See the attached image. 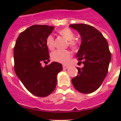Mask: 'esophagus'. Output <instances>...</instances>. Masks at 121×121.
<instances>
[{
    "label": "esophagus",
    "mask_w": 121,
    "mask_h": 121,
    "mask_svg": "<svg viewBox=\"0 0 121 121\" xmlns=\"http://www.w3.org/2000/svg\"><path fill=\"white\" fill-rule=\"evenodd\" d=\"M63 68L64 70L68 69V66H67V65H63Z\"/></svg>",
    "instance_id": "obj_1"
}]
</instances>
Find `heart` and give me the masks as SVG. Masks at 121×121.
<instances>
[{"label": "heart", "mask_w": 121, "mask_h": 121, "mask_svg": "<svg viewBox=\"0 0 121 121\" xmlns=\"http://www.w3.org/2000/svg\"><path fill=\"white\" fill-rule=\"evenodd\" d=\"M59 33L66 40L68 41V45L73 49H76L77 43L73 39L74 35L70 29L65 28L60 31ZM46 44L49 49H53L54 48V38L52 36H49L46 39ZM72 57V53L68 50H55L51 53V58L52 60L56 62L66 64L70 61Z\"/></svg>", "instance_id": "1"}]
</instances>
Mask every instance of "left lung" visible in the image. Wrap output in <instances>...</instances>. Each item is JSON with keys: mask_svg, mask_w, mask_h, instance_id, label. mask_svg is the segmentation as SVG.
Returning a JSON list of instances; mask_svg holds the SVG:
<instances>
[{"mask_svg": "<svg viewBox=\"0 0 121 121\" xmlns=\"http://www.w3.org/2000/svg\"><path fill=\"white\" fill-rule=\"evenodd\" d=\"M70 27L80 35L82 42L76 58L83 60L84 65L82 68L77 67L78 73L72 78V84L78 92L90 94L99 88L107 75L111 60L109 45L102 34L93 26L76 24Z\"/></svg>", "mask_w": 121, "mask_h": 121, "instance_id": "obj_1", "label": "left lung"}]
</instances>
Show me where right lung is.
I'll use <instances>...</instances> for the list:
<instances>
[{
    "mask_svg": "<svg viewBox=\"0 0 121 121\" xmlns=\"http://www.w3.org/2000/svg\"><path fill=\"white\" fill-rule=\"evenodd\" d=\"M55 27L33 25L22 32L14 48V70L24 86L38 97H46L55 90L57 75L62 65L53 61L43 67V61H49L47 38Z\"/></svg>",
    "mask_w": 121,
    "mask_h": 121,
    "instance_id": "1",
    "label": "right lung"
}]
</instances>
